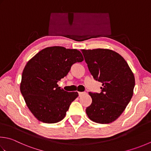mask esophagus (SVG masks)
<instances>
[{"label":"esophagus","instance_id":"esophagus-1","mask_svg":"<svg viewBox=\"0 0 151 151\" xmlns=\"http://www.w3.org/2000/svg\"><path fill=\"white\" fill-rule=\"evenodd\" d=\"M86 93L85 92V91H82V92H78V96L81 97V96H82L83 95H84V94H86Z\"/></svg>","mask_w":151,"mask_h":151}]
</instances>
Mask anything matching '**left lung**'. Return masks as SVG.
I'll use <instances>...</instances> for the list:
<instances>
[{
  "label": "left lung",
  "mask_w": 151,
  "mask_h": 151,
  "mask_svg": "<svg viewBox=\"0 0 151 151\" xmlns=\"http://www.w3.org/2000/svg\"><path fill=\"white\" fill-rule=\"evenodd\" d=\"M91 75L102 83L101 93L89 92L91 104L86 109L89 119L109 124L119 118L133 96L134 75L122 56L107 49L82 50Z\"/></svg>",
  "instance_id": "obj_1"
}]
</instances>
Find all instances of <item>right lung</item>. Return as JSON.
I'll return each instance as SVG.
<instances>
[{"instance_id": "right-lung-1", "label": "right lung", "mask_w": 151, "mask_h": 151, "mask_svg": "<svg viewBox=\"0 0 151 151\" xmlns=\"http://www.w3.org/2000/svg\"><path fill=\"white\" fill-rule=\"evenodd\" d=\"M84 60L81 52L61 46L41 50L28 61L22 76L20 91L29 110L44 123H56L65 116L77 91L67 92L57 84L74 63Z\"/></svg>"}]
</instances>
